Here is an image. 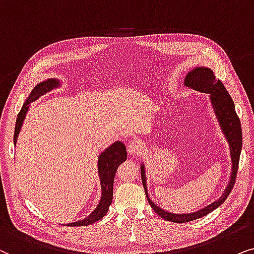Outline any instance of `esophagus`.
I'll return each instance as SVG.
<instances>
[{
  "label": "esophagus",
  "mask_w": 254,
  "mask_h": 254,
  "mask_svg": "<svg viewBox=\"0 0 254 254\" xmlns=\"http://www.w3.org/2000/svg\"><path fill=\"white\" fill-rule=\"evenodd\" d=\"M141 150H143V146H141L139 141L132 140L127 144V152H129L131 155H138L141 152Z\"/></svg>",
  "instance_id": "1"
}]
</instances>
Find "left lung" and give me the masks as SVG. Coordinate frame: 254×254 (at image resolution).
<instances>
[{
	"label": "left lung",
	"mask_w": 254,
	"mask_h": 254,
	"mask_svg": "<svg viewBox=\"0 0 254 254\" xmlns=\"http://www.w3.org/2000/svg\"><path fill=\"white\" fill-rule=\"evenodd\" d=\"M185 86L191 89L197 90V92L207 93L210 95L211 104L214 108V111L217 116V120L221 125L223 133L228 139V143L230 145V153H231V161H232V172H231V178H230V182L226 187L224 194L222 195V197L217 200L210 205L201 209V210L191 212V214H171L162 210L161 208H159L157 204H154L153 202L150 200L147 195V188H146V178H145V170L144 166L141 165L140 167V173H141V181H143V186L145 189V194H146L148 203L151 204V207L157 214L160 216L161 218L166 219L168 222L173 223H186L195 221V219L207 216L209 212L215 210L216 208H218L222 203H224V201L228 198V196L231 192L233 186H235L236 178H237V171H238V165H239V157H241V151H242V145H243V134H242V125L239 117L237 116L235 109V103L231 99V96L229 95L228 90L225 89L224 84H223L219 80H216L214 75V72L210 68L207 67H196L189 72L186 75L185 79Z\"/></svg>",
	"instance_id": "8db88e82"
}]
</instances>
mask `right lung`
Segmentation results:
<instances>
[{
	"label": "right lung",
	"instance_id": "obj_1",
	"mask_svg": "<svg viewBox=\"0 0 254 254\" xmlns=\"http://www.w3.org/2000/svg\"><path fill=\"white\" fill-rule=\"evenodd\" d=\"M60 82L56 79H49L44 82L37 84L35 89L30 94L26 102L23 104L21 111L17 115L16 120V127H15V133H13V144L16 145L17 137H18L19 130L24 121L25 115L28 113L30 103L38 99L44 94L52 90L53 88L58 87ZM127 160V147L122 141H116L111 146L107 148L106 151L102 152L99 157V175L101 180V188H102V196H101V201L97 207L95 208L92 214L88 217H86L82 221L69 223L66 225H73V226H83V225H90L93 223L100 221L104 215L108 212L109 205L113 202V190H114V179L116 171L122 162Z\"/></svg>",
	"mask_w": 254,
	"mask_h": 254
}]
</instances>
